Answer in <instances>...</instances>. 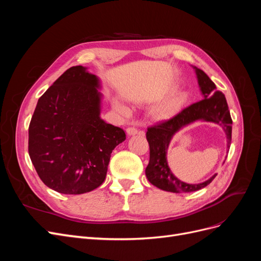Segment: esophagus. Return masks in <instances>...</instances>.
Listing matches in <instances>:
<instances>
[{"label":"esophagus","instance_id":"esophagus-1","mask_svg":"<svg viewBox=\"0 0 261 261\" xmlns=\"http://www.w3.org/2000/svg\"><path fill=\"white\" fill-rule=\"evenodd\" d=\"M126 133H127V135L133 136V135H136V134H138V129L135 127H127L126 128Z\"/></svg>","mask_w":261,"mask_h":261}]
</instances>
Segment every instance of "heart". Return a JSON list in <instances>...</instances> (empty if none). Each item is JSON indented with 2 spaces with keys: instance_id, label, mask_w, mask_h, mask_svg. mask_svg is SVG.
Wrapping results in <instances>:
<instances>
[{
  "instance_id": "1",
  "label": "heart",
  "mask_w": 261,
  "mask_h": 261,
  "mask_svg": "<svg viewBox=\"0 0 261 261\" xmlns=\"http://www.w3.org/2000/svg\"><path fill=\"white\" fill-rule=\"evenodd\" d=\"M186 98V94L184 92H176L172 96L168 97L159 105H156L154 108V114L159 117H169L173 114H175L180 107L183 106L184 101ZM114 107L118 112L122 113L123 115H128L130 110L123 105L120 101H114Z\"/></svg>"
}]
</instances>
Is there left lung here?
I'll return each instance as SVG.
<instances>
[{"mask_svg":"<svg viewBox=\"0 0 261 261\" xmlns=\"http://www.w3.org/2000/svg\"><path fill=\"white\" fill-rule=\"evenodd\" d=\"M195 68L198 85L203 99L185 108L168 121L148 127L146 137L150 148V159L146 168L148 180L155 187L171 193H192L206 187L217 176L199 184H187L178 179L170 170L167 152L173 136L180 128L196 121L212 122L222 126L226 135V148L230 149L232 140V118L224 94L217 90V87L203 70Z\"/></svg>","mask_w":261,"mask_h":261,"instance_id":"8db88e82","label":"left lung"}]
</instances>
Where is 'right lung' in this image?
<instances>
[{
  "mask_svg": "<svg viewBox=\"0 0 261 261\" xmlns=\"http://www.w3.org/2000/svg\"><path fill=\"white\" fill-rule=\"evenodd\" d=\"M99 78L84 66L63 73L39 98L28 151L43 183L61 194L88 193L103 183L125 132L100 117Z\"/></svg>",
  "mask_w": 261,
  "mask_h": 261,
  "instance_id": "1",
  "label": "right lung"
}]
</instances>
